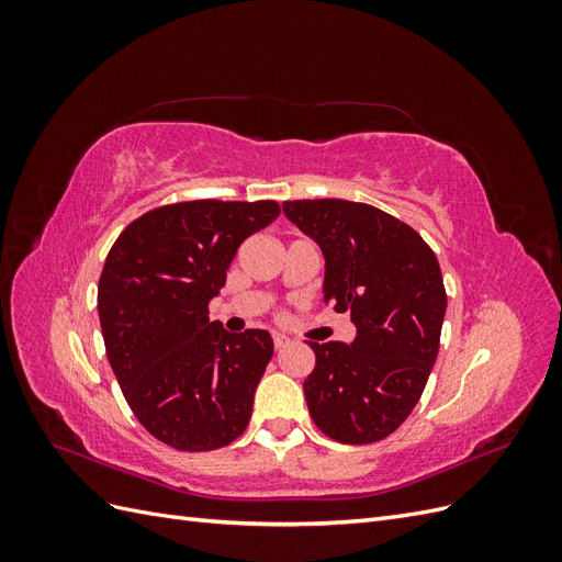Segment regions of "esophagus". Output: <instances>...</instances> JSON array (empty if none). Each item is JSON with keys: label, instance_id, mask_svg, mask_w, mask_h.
Segmentation results:
<instances>
[{"label": "esophagus", "instance_id": "1", "mask_svg": "<svg viewBox=\"0 0 562 562\" xmlns=\"http://www.w3.org/2000/svg\"><path fill=\"white\" fill-rule=\"evenodd\" d=\"M288 342H291V339H288L285 335H281V333H274V347H277V349H283Z\"/></svg>", "mask_w": 562, "mask_h": 562}]
</instances>
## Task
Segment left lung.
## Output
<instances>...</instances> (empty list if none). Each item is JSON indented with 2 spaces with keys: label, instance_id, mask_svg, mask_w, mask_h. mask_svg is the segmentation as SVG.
Here are the masks:
<instances>
[{
  "label": "left lung",
  "instance_id": "8db88e82",
  "mask_svg": "<svg viewBox=\"0 0 562 562\" xmlns=\"http://www.w3.org/2000/svg\"><path fill=\"white\" fill-rule=\"evenodd\" d=\"M283 213L321 248L323 300L356 326L349 345L310 342V415L337 443H375L413 413L436 363L448 307L438 260L413 227L368 203L285 201Z\"/></svg>",
  "mask_w": 562,
  "mask_h": 562
}]
</instances>
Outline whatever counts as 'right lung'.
I'll list each match as a JSON object with an SVG mask.
<instances>
[{
  "label": "right lung",
  "instance_id": "obj_1",
  "mask_svg": "<svg viewBox=\"0 0 562 562\" xmlns=\"http://www.w3.org/2000/svg\"><path fill=\"white\" fill-rule=\"evenodd\" d=\"M277 201H184L119 234L98 283L114 378L161 443L206 452L239 438L274 353L267 330L227 333L209 318L236 250L274 223Z\"/></svg>",
  "mask_w": 562,
  "mask_h": 562
}]
</instances>
